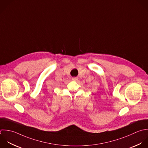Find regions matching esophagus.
Segmentation results:
<instances>
[{"instance_id":"34e87169","label":"esophagus","mask_w":148,"mask_h":148,"mask_svg":"<svg viewBox=\"0 0 148 148\" xmlns=\"http://www.w3.org/2000/svg\"><path fill=\"white\" fill-rule=\"evenodd\" d=\"M72 80H73V81H77V80H78V78H76V77L73 78H72Z\"/></svg>"}]
</instances>
